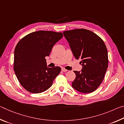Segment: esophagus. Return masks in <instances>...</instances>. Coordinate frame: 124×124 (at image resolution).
<instances>
[{
  "instance_id": "1",
  "label": "esophagus",
  "mask_w": 124,
  "mask_h": 124,
  "mask_svg": "<svg viewBox=\"0 0 124 124\" xmlns=\"http://www.w3.org/2000/svg\"><path fill=\"white\" fill-rule=\"evenodd\" d=\"M61 70H62V72H67V70H66V69L64 68H61Z\"/></svg>"
}]
</instances>
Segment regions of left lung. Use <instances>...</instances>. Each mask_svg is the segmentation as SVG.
I'll use <instances>...</instances> for the list:
<instances>
[{"label": "left lung", "instance_id": "left-lung-1", "mask_svg": "<svg viewBox=\"0 0 124 124\" xmlns=\"http://www.w3.org/2000/svg\"><path fill=\"white\" fill-rule=\"evenodd\" d=\"M73 55L81 60V71H74L76 77L73 89L81 93H91L102 82L107 70L108 51L104 41L95 33L85 29L64 31Z\"/></svg>", "mask_w": 124, "mask_h": 124}]
</instances>
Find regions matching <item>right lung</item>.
Segmentation results:
<instances>
[{
    "instance_id": "obj_1",
    "label": "right lung",
    "mask_w": 124,
    "mask_h": 124,
    "mask_svg": "<svg viewBox=\"0 0 124 124\" xmlns=\"http://www.w3.org/2000/svg\"><path fill=\"white\" fill-rule=\"evenodd\" d=\"M62 37V33L37 31L23 38L16 46L14 70L21 85L28 91L38 93L46 91L59 74L60 67H48L45 58Z\"/></svg>"
}]
</instances>
